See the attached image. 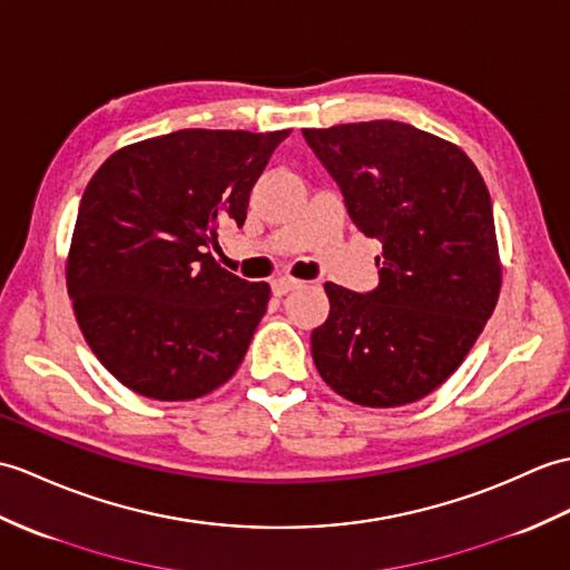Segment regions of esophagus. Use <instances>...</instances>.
<instances>
[{
	"instance_id": "34e87169",
	"label": "esophagus",
	"mask_w": 570,
	"mask_h": 570,
	"mask_svg": "<svg viewBox=\"0 0 570 570\" xmlns=\"http://www.w3.org/2000/svg\"><path fill=\"white\" fill-rule=\"evenodd\" d=\"M301 286H303V282L291 279V276H282V279H274V282H272V291H274L276 296H286L288 291L301 288Z\"/></svg>"
}]
</instances>
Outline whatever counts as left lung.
Instances as JSON below:
<instances>
[{
	"instance_id": "obj_1",
	"label": "left lung",
	"mask_w": 570,
	"mask_h": 570,
	"mask_svg": "<svg viewBox=\"0 0 570 570\" xmlns=\"http://www.w3.org/2000/svg\"><path fill=\"white\" fill-rule=\"evenodd\" d=\"M366 237L379 286L333 282L313 362L330 389L368 407L425 399L456 372L500 294L491 194L456 145L399 121L303 128Z\"/></svg>"
}]
</instances>
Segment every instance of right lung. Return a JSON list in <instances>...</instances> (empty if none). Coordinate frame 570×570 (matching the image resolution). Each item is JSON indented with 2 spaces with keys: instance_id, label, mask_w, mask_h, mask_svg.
Listing matches in <instances>:
<instances>
[{
  "instance_id": "obj_1",
  "label": "right lung",
  "mask_w": 570,
  "mask_h": 570,
  "mask_svg": "<svg viewBox=\"0 0 570 570\" xmlns=\"http://www.w3.org/2000/svg\"><path fill=\"white\" fill-rule=\"evenodd\" d=\"M288 134L184 128L114 153L87 184L68 294L124 386L191 401L237 372L269 286L223 269L208 247L223 225L243 228L249 191Z\"/></svg>"
}]
</instances>
